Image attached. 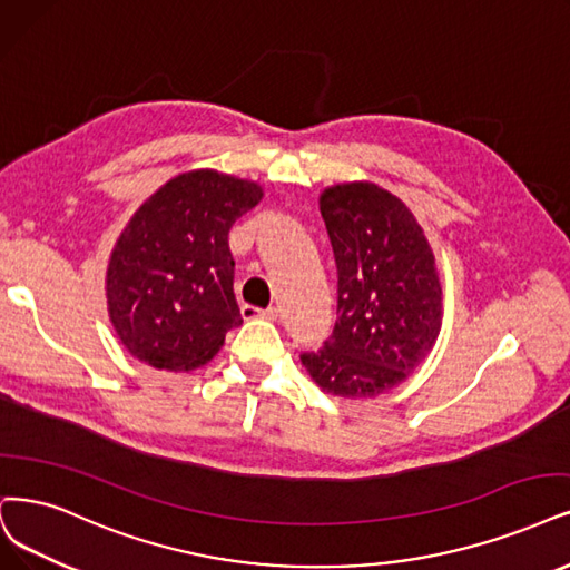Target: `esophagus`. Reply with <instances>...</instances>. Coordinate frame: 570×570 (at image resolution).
<instances>
[{"label": "esophagus", "instance_id": "obj_1", "mask_svg": "<svg viewBox=\"0 0 570 570\" xmlns=\"http://www.w3.org/2000/svg\"><path fill=\"white\" fill-rule=\"evenodd\" d=\"M242 314H244V320H253V317H263V320H277L279 317V307H274V305H269V307H265V309H261V307H253V305H242Z\"/></svg>", "mask_w": 570, "mask_h": 570}]
</instances>
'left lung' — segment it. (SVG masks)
<instances>
[{"mask_svg": "<svg viewBox=\"0 0 570 570\" xmlns=\"http://www.w3.org/2000/svg\"><path fill=\"white\" fill-rule=\"evenodd\" d=\"M320 208L338 269V320L301 362L331 394L375 396L406 381L439 335L432 248L406 204L373 183L328 187Z\"/></svg>", "mask_w": 570, "mask_h": 570, "instance_id": "obj_1", "label": "left lung"}]
</instances>
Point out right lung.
Returning a JSON list of instances; mask_svg holds the SVG:
<instances>
[{
    "label": "right lung",
    "instance_id": "right-lung-1",
    "mask_svg": "<svg viewBox=\"0 0 570 570\" xmlns=\"http://www.w3.org/2000/svg\"><path fill=\"white\" fill-rule=\"evenodd\" d=\"M261 197L256 183L189 171L136 210L108 267L110 320L136 360L193 371L242 324L227 235Z\"/></svg>",
    "mask_w": 570,
    "mask_h": 570
}]
</instances>
